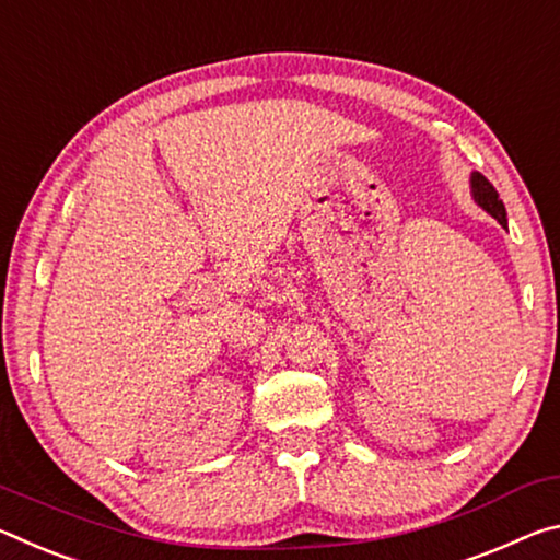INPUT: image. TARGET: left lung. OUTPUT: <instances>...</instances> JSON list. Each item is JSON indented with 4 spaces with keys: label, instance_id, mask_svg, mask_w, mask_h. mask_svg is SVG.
<instances>
[{
    "label": "left lung",
    "instance_id": "obj_1",
    "mask_svg": "<svg viewBox=\"0 0 560 560\" xmlns=\"http://www.w3.org/2000/svg\"><path fill=\"white\" fill-rule=\"evenodd\" d=\"M471 194H474L476 203H479L483 210H487V213H491L503 228H506V208H503L497 188H493L491 183L481 176V173H471Z\"/></svg>",
    "mask_w": 560,
    "mask_h": 560
}]
</instances>
